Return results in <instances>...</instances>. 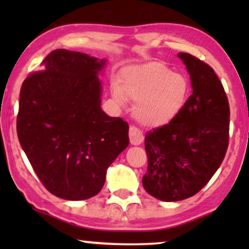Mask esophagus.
<instances>
[{
  "instance_id": "obj_1",
  "label": "esophagus",
  "mask_w": 249,
  "mask_h": 249,
  "mask_svg": "<svg viewBox=\"0 0 249 249\" xmlns=\"http://www.w3.org/2000/svg\"><path fill=\"white\" fill-rule=\"evenodd\" d=\"M129 138H130V142L132 145H141L144 142V135L139 130L138 128L131 125L129 129Z\"/></svg>"
}]
</instances>
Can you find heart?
Segmentation results:
<instances>
[{
  "mask_svg": "<svg viewBox=\"0 0 249 249\" xmlns=\"http://www.w3.org/2000/svg\"><path fill=\"white\" fill-rule=\"evenodd\" d=\"M188 93L187 77L172 72L160 62L125 67L121 72L120 86H112L114 100L120 105L125 103V97L135 101V118L151 127L171 121L182 108Z\"/></svg>",
  "mask_w": 249,
  "mask_h": 249,
  "instance_id": "heart-1",
  "label": "heart"
}]
</instances>
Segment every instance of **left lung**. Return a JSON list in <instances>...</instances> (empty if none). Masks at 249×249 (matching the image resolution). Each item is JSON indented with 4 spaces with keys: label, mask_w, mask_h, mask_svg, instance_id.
Here are the masks:
<instances>
[{
    "label": "left lung",
    "mask_w": 249,
    "mask_h": 249,
    "mask_svg": "<svg viewBox=\"0 0 249 249\" xmlns=\"http://www.w3.org/2000/svg\"><path fill=\"white\" fill-rule=\"evenodd\" d=\"M193 93L168 124L145 137L147 172L142 186L163 202H178L199 192L222 163L229 144V102L216 73L188 53H178Z\"/></svg>",
    "instance_id": "obj_1"
}]
</instances>
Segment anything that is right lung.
Returning <instances> with one entry per match:
<instances>
[{
    "label": "right lung",
    "mask_w": 249,
    "mask_h": 249,
    "mask_svg": "<svg viewBox=\"0 0 249 249\" xmlns=\"http://www.w3.org/2000/svg\"><path fill=\"white\" fill-rule=\"evenodd\" d=\"M20 89L17 132L51 194L83 200L103 188L107 170L129 145V125L101 107L107 60L55 50Z\"/></svg>",
    "instance_id": "1"
}]
</instances>
